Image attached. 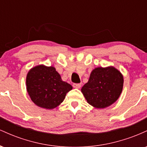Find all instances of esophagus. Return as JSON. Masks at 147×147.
<instances>
[{"instance_id": "esophagus-1", "label": "esophagus", "mask_w": 147, "mask_h": 147, "mask_svg": "<svg viewBox=\"0 0 147 147\" xmlns=\"http://www.w3.org/2000/svg\"><path fill=\"white\" fill-rule=\"evenodd\" d=\"M81 86H82V84H73V87L76 88H79Z\"/></svg>"}]
</instances>
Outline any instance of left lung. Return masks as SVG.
Segmentation results:
<instances>
[{
	"instance_id": "obj_1",
	"label": "left lung",
	"mask_w": 147,
	"mask_h": 147,
	"mask_svg": "<svg viewBox=\"0 0 147 147\" xmlns=\"http://www.w3.org/2000/svg\"><path fill=\"white\" fill-rule=\"evenodd\" d=\"M123 83V76L117 69L100 67L92 70L82 92L89 104L97 109H104L119 98Z\"/></svg>"
}]
</instances>
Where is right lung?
I'll use <instances>...</instances> for the list:
<instances>
[{
	"label": "right lung",
	"instance_id": "right-lung-1",
	"mask_svg": "<svg viewBox=\"0 0 147 147\" xmlns=\"http://www.w3.org/2000/svg\"><path fill=\"white\" fill-rule=\"evenodd\" d=\"M27 90L32 102L40 107L52 109L65 99L72 86L63 82L54 67L40 65L30 70L26 78Z\"/></svg>",
	"mask_w": 147,
	"mask_h": 147
}]
</instances>
